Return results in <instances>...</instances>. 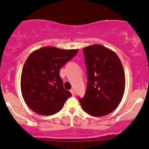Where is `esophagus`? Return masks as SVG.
<instances>
[{"label":"esophagus","instance_id":"34e87169","mask_svg":"<svg viewBox=\"0 0 149 149\" xmlns=\"http://www.w3.org/2000/svg\"><path fill=\"white\" fill-rule=\"evenodd\" d=\"M70 92H71V94H72V96H74V90H73V89H72V90H70Z\"/></svg>","mask_w":149,"mask_h":149}]
</instances>
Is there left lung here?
<instances>
[{"instance_id":"left-lung-1","label":"left lung","mask_w":149,"mask_h":149,"mask_svg":"<svg viewBox=\"0 0 149 149\" xmlns=\"http://www.w3.org/2000/svg\"><path fill=\"white\" fill-rule=\"evenodd\" d=\"M83 51L88 86L79 102L91 116H105L116 109L123 99L125 90L123 64L116 53L99 44L86 47Z\"/></svg>"}]
</instances>
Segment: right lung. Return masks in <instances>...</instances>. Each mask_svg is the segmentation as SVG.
<instances>
[{"mask_svg": "<svg viewBox=\"0 0 149 149\" xmlns=\"http://www.w3.org/2000/svg\"><path fill=\"white\" fill-rule=\"evenodd\" d=\"M77 52L78 49L44 47L29 55L22 70L21 89L24 100L33 112L51 116L72 96L63 88L59 71Z\"/></svg>", "mask_w": 149, "mask_h": 149, "instance_id": "obj_1", "label": "right lung"}]
</instances>
